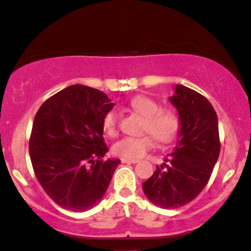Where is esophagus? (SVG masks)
<instances>
[{
  "label": "esophagus",
  "mask_w": 251,
  "mask_h": 251,
  "mask_svg": "<svg viewBox=\"0 0 251 251\" xmlns=\"http://www.w3.org/2000/svg\"><path fill=\"white\" fill-rule=\"evenodd\" d=\"M122 162H123V164H138L139 160H137V159H125V158H123L122 159Z\"/></svg>",
  "instance_id": "esophagus-1"
}]
</instances>
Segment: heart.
<instances>
[{"instance_id":"b5f03b06","label":"heart","mask_w":251,"mask_h":251,"mask_svg":"<svg viewBox=\"0 0 251 251\" xmlns=\"http://www.w3.org/2000/svg\"><path fill=\"white\" fill-rule=\"evenodd\" d=\"M129 107L145 118L143 132L152 135L160 145H168L179 137L181 131V119L173 110H162L154 99L146 96H137L129 101ZM101 128L107 137H116L118 133V113L112 108L104 114ZM150 135L143 137H126L113 145L114 155L125 159L143 158L149 151L154 147V140Z\"/></svg>"}]
</instances>
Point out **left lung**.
<instances>
[{
    "label": "left lung",
    "instance_id": "left-lung-1",
    "mask_svg": "<svg viewBox=\"0 0 251 251\" xmlns=\"http://www.w3.org/2000/svg\"><path fill=\"white\" fill-rule=\"evenodd\" d=\"M170 100L181 119L179 141L143 183L149 200L166 209L185 206L203 191L221 149L216 112L206 97L176 85Z\"/></svg>",
    "mask_w": 251,
    "mask_h": 251
}]
</instances>
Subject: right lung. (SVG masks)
<instances>
[{
    "instance_id": "obj_1",
    "label": "right lung",
    "mask_w": 251,
    "mask_h": 251,
    "mask_svg": "<svg viewBox=\"0 0 251 251\" xmlns=\"http://www.w3.org/2000/svg\"><path fill=\"white\" fill-rule=\"evenodd\" d=\"M104 92L72 85L47 99L36 113L29 154L38 182L58 206L85 212L101 200L119 159L108 149L101 120L113 107Z\"/></svg>"
}]
</instances>
